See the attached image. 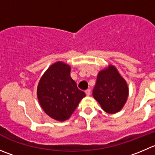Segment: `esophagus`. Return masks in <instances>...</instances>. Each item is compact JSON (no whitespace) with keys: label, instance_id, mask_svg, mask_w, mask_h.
<instances>
[{"label":"esophagus","instance_id":"obj_1","mask_svg":"<svg viewBox=\"0 0 155 155\" xmlns=\"http://www.w3.org/2000/svg\"><path fill=\"white\" fill-rule=\"evenodd\" d=\"M85 94H86L87 96H89L90 94H91V89L86 90V91H85Z\"/></svg>","mask_w":155,"mask_h":155}]
</instances>
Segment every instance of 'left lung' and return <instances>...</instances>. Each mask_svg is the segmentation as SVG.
I'll list each match as a JSON object with an SVG mask.
<instances>
[{"instance_id":"obj_1","label":"left lung","mask_w":155,"mask_h":155,"mask_svg":"<svg viewBox=\"0 0 155 155\" xmlns=\"http://www.w3.org/2000/svg\"><path fill=\"white\" fill-rule=\"evenodd\" d=\"M127 84L116 68L110 65L100 71L93 96L105 112L115 113L123 108L128 97Z\"/></svg>"}]
</instances>
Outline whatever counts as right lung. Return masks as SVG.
I'll use <instances>...</instances> for the list:
<instances>
[{
    "label": "right lung",
    "mask_w": 155,
    "mask_h": 155,
    "mask_svg": "<svg viewBox=\"0 0 155 155\" xmlns=\"http://www.w3.org/2000/svg\"><path fill=\"white\" fill-rule=\"evenodd\" d=\"M70 66L56 62L42 77L37 88L38 100L47 115L58 121L68 119L85 93L70 75Z\"/></svg>",
    "instance_id": "obj_1"
}]
</instances>
